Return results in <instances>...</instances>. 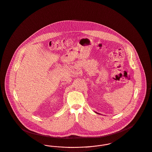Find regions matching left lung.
I'll use <instances>...</instances> for the list:
<instances>
[{
	"label": "left lung",
	"instance_id": "left-lung-1",
	"mask_svg": "<svg viewBox=\"0 0 152 152\" xmlns=\"http://www.w3.org/2000/svg\"><path fill=\"white\" fill-rule=\"evenodd\" d=\"M95 113H96V114H99V113H97V112H95Z\"/></svg>",
	"mask_w": 152,
	"mask_h": 152
}]
</instances>
